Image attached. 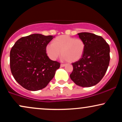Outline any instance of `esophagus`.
I'll return each mask as SVG.
<instances>
[{
    "mask_svg": "<svg viewBox=\"0 0 122 122\" xmlns=\"http://www.w3.org/2000/svg\"><path fill=\"white\" fill-rule=\"evenodd\" d=\"M65 66V64H61L60 65V66L61 67H64Z\"/></svg>",
    "mask_w": 122,
    "mask_h": 122,
    "instance_id": "esophagus-1",
    "label": "esophagus"
}]
</instances>
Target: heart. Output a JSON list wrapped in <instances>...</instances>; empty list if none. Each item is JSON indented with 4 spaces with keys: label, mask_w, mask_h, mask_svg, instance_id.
<instances>
[{
    "label": "heart",
    "mask_w": 122,
    "mask_h": 122,
    "mask_svg": "<svg viewBox=\"0 0 122 122\" xmlns=\"http://www.w3.org/2000/svg\"><path fill=\"white\" fill-rule=\"evenodd\" d=\"M85 50V43L82 40L68 36H61L46 46V53L51 60H56L61 54L62 60L75 62L81 58Z\"/></svg>",
    "instance_id": "1"
}]
</instances>
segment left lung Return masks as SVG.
<instances>
[{
	"label": "left lung",
	"instance_id": "obj_1",
	"mask_svg": "<svg viewBox=\"0 0 122 122\" xmlns=\"http://www.w3.org/2000/svg\"><path fill=\"white\" fill-rule=\"evenodd\" d=\"M85 43L83 55L73 63V70L70 77L76 85L82 87L94 86L104 77L110 63V49L100 36L90 33H78Z\"/></svg>",
	"mask_w": 122,
	"mask_h": 122
}]
</instances>
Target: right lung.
<instances>
[{
  "label": "right lung",
  "mask_w": 122,
  "mask_h": 122,
  "mask_svg": "<svg viewBox=\"0 0 122 122\" xmlns=\"http://www.w3.org/2000/svg\"><path fill=\"white\" fill-rule=\"evenodd\" d=\"M54 36L33 34L19 39L10 51V68L15 80L32 91L47 86L60 64L47 56L46 48Z\"/></svg>",
  "instance_id": "obj_1"
}]
</instances>
